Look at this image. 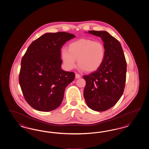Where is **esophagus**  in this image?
Returning a JSON list of instances; mask_svg holds the SVG:
<instances>
[{"mask_svg":"<svg viewBox=\"0 0 149 149\" xmlns=\"http://www.w3.org/2000/svg\"><path fill=\"white\" fill-rule=\"evenodd\" d=\"M80 77H81V75H80V74H77V73L75 74V78H76V79H79V78H80Z\"/></svg>","mask_w":149,"mask_h":149,"instance_id":"esophagus-1","label":"esophagus"}]
</instances>
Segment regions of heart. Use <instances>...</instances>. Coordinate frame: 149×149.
Listing matches in <instances>:
<instances>
[{"mask_svg": "<svg viewBox=\"0 0 149 149\" xmlns=\"http://www.w3.org/2000/svg\"><path fill=\"white\" fill-rule=\"evenodd\" d=\"M105 57L104 45L98 41L82 39L70 43L68 50L63 49L61 58L67 70H72L77 65L87 72H95L99 69Z\"/></svg>", "mask_w": 149, "mask_h": 149, "instance_id": "1", "label": "heart"}]
</instances>
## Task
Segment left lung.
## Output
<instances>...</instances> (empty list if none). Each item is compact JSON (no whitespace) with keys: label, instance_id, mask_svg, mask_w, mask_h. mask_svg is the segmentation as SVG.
<instances>
[{"label":"left lung","instance_id":"left-lung-1","mask_svg":"<svg viewBox=\"0 0 149 149\" xmlns=\"http://www.w3.org/2000/svg\"><path fill=\"white\" fill-rule=\"evenodd\" d=\"M104 42L105 57L96 71L83 76L84 96L87 106L96 111L112 108L121 97L126 79L127 63L120 42L106 31H90Z\"/></svg>","mask_w":149,"mask_h":149}]
</instances>
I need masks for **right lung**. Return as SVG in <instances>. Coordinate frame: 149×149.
<instances>
[{"mask_svg": "<svg viewBox=\"0 0 149 149\" xmlns=\"http://www.w3.org/2000/svg\"><path fill=\"white\" fill-rule=\"evenodd\" d=\"M75 36L67 32L47 33L33 41L21 60L19 83L32 108L41 111L57 108L65 88L75 74L61 69V49Z\"/></svg>", "mask_w": 149, "mask_h": 149, "instance_id": "1", "label": "right lung"}]
</instances>
